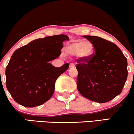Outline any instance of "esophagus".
<instances>
[{
	"mask_svg": "<svg viewBox=\"0 0 134 134\" xmlns=\"http://www.w3.org/2000/svg\"><path fill=\"white\" fill-rule=\"evenodd\" d=\"M75 64L74 63H70V68H73V67H75Z\"/></svg>",
	"mask_w": 134,
	"mask_h": 134,
	"instance_id": "1",
	"label": "esophagus"
}]
</instances>
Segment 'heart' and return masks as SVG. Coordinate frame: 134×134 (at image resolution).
I'll list each match as a JSON object with an SVG mask.
<instances>
[{
    "instance_id": "b5f03b06",
    "label": "heart",
    "mask_w": 134,
    "mask_h": 134,
    "mask_svg": "<svg viewBox=\"0 0 134 134\" xmlns=\"http://www.w3.org/2000/svg\"><path fill=\"white\" fill-rule=\"evenodd\" d=\"M65 51L70 55H78L80 57L87 59L93 54V46L88 41H74L67 45Z\"/></svg>"
}]
</instances>
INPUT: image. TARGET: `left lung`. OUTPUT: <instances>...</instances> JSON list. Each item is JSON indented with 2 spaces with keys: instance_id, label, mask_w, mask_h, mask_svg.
Returning a JSON list of instances; mask_svg holds the SVG:
<instances>
[{
  "instance_id": "left-lung-1",
  "label": "left lung",
  "mask_w": 134,
  "mask_h": 134,
  "mask_svg": "<svg viewBox=\"0 0 134 134\" xmlns=\"http://www.w3.org/2000/svg\"><path fill=\"white\" fill-rule=\"evenodd\" d=\"M83 37L92 43L95 53L77 60V89L86 99L107 102L122 92L128 75L127 59L115 43L99 37Z\"/></svg>"
}]
</instances>
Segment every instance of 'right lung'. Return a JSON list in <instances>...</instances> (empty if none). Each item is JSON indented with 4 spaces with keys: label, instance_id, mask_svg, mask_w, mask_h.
<instances>
[{
    "label": "right lung",
    "instance_id": "1",
    "mask_svg": "<svg viewBox=\"0 0 134 134\" xmlns=\"http://www.w3.org/2000/svg\"><path fill=\"white\" fill-rule=\"evenodd\" d=\"M61 34L37 38L14 52L5 69L6 87L16 102L34 107L46 102L53 96L56 80L69 69V64L55 67L49 62L61 54Z\"/></svg>",
    "mask_w": 134,
    "mask_h": 134
}]
</instances>
